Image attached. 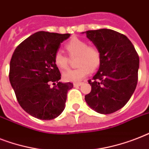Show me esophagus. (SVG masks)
Listing matches in <instances>:
<instances>
[{"label":"esophagus","mask_w":149,"mask_h":149,"mask_svg":"<svg viewBox=\"0 0 149 149\" xmlns=\"http://www.w3.org/2000/svg\"><path fill=\"white\" fill-rule=\"evenodd\" d=\"M82 84H83V83H81V82H79V83H74V84H73V86H81Z\"/></svg>","instance_id":"obj_1"}]
</instances>
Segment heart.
Segmentation results:
<instances>
[{"label":"heart","instance_id":"1","mask_svg":"<svg viewBox=\"0 0 149 149\" xmlns=\"http://www.w3.org/2000/svg\"><path fill=\"white\" fill-rule=\"evenodd\" d=\"M71 58H77V65L79 66L75 70H69L63 74V79L66 82L77 83L81 81L91 72V70L97 69L101 63V54L97 48L88 45L87 42L78 38H72L65 45ZM55 65L60 70L69 68L70 58L61 52H56L54 55Z\"/></svg>","mask_w":149,"mask_h":149}]
</instances>
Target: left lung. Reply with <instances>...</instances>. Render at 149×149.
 <instances>
[{
    "label": "left lung",
    "mask_w": 149,
    "mask_h": 149,
    "mask_svg": "<svg viewBox=\"0 0 149 149\" xmlns=\"http://www.w3.org/2000/svg\"><path fill=\"white\" fill-rule=\"evenodd\" d=\"M101 54V63L85 100L103 114L112 113L127 104L136 88L139 57L132 42L123 34L102 29L85 31Z\"/></svg>",
    "instance_id": "8db88e82"
}]
</instances>
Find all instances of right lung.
<instances>
[{
  "mask_svg": "<svg viewBox=\"0 0 149 149\" xmlns=\"http://www.w3.org/2000/svg\"><path fill=\"white\" fill-rule=\"evenodd\" d=\"M70 34L38 31L23 41L10 62L9 79L24 111L41 120H52L65 109L72 83H62L53 61L60 44ZM55 86H50V84ZM57 83V84H56Z\"/></svg>",
  "mask_w": 149,
  "mask_h": 149,
  "instance_id": "add662e5",
  "label": "right lung"
}]
</instances>
